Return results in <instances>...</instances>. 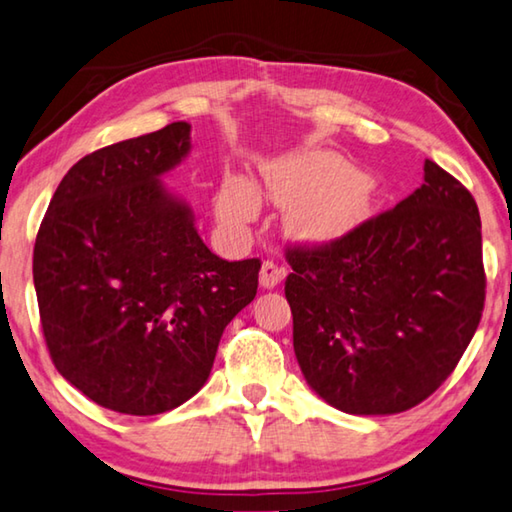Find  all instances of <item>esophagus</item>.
<instances>
[{"mask_svg": "<svg viewBox=\"0 0 512 512\" xmlns=\"http://www.w3.org/2000/svg\"><path fill=\"white\" fill-rule=\"evenodd\" d=\"M286 274V267L276 265L274 261H265L261 267V286L267 290L276 288L283 279H286Z\"/></svg>", "mask_w": 512, "mask_h": 512, "instance_id": "34e87169", "label": "esophagus"}]
</instances>
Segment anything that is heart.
<instances>
[{"mask_svg": "<svg viewBox=\"0 0 512 512\" xmlns=\"http://www.w3.org/2000/svg\"><path fill=\"white\" fill-rule=\"evenodd\" d=\"M270 195L290 204L288 222L297 233L322 238L349 229L363 217L367 190L354 165L333 152H313L272 165L265 174ZM217 211L240 224L254 213V192L238 177L224 181Z\"/></svg>", "mask_w": 512, "mask_h": 512, "instance_id": "b5f03b06", "label": "heart"}]
</instances>
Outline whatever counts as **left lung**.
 Instances as JSON below:
<instances>
[{
  "instance_id": "8db88e82",
  "label": "left lung",
  "mask_w": 512,
  "mask_h": 512,
  "mask_svg": "<svg viewBox=\"0 0 512 512\" xmlns=\"http://www.w3.org/2000/svg\"><path fill=\"white\" fill-rule=\"evenodd\" d=\"M286 258L297 363L315 395L342 413L417 406L454 372L481 322L479 208L433 161L392 211Z\"/></svg>"
}]
</instances>
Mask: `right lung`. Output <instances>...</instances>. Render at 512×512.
<instances>
[{"label": "right lung", "instance_id": "1", "mask_svg": "<svg viewBox=\"0 0 512 512\" xmlns=\"http://www.w3.org/2000/svg\"><path fill=\"white\" fill-rule=\"evenodd\" d=\"M190 124L83 156L58 183L33 247V286L56 370L95 404L158 415L197 395L261 261H224L161 181Z\"/></svg>", "mask_w": 512, "mask_h": 512}]
</instances>
